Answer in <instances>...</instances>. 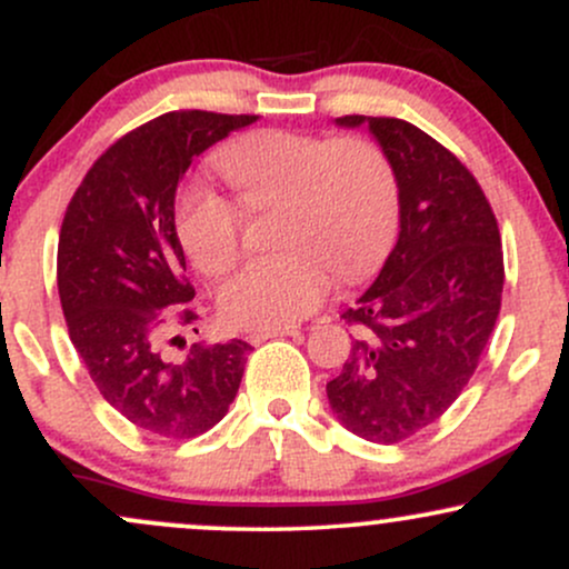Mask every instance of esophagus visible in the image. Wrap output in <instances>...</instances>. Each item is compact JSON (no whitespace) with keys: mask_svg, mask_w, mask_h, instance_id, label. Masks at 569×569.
I'll use <instances>...</instances> for the list:
<instances>
[{"mask_svg":"<svg viewBox=\"0 0 569 569\" xmlns=\"http://www.w3.org/2000/svg\"><path fill=\"white\" fill-rule=\"evenodd\" d=\"M299 329L297 326H280V329H259V331H251L246 339L251 345H259L264 342V339H272V337H297Z\"/></svg>","mask_w":569,"mask_h":569,"instance_id":"obj_1","label":"esophagus"}]
</instances>
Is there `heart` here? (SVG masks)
<instances>
[{"mask_svg": "<svg viewBox=\"0 0 569 569\" xmlns=\"http://www.w3.org/2000/svg\"><path fill=\"white\" fill-rule=\"evenodd\" d=\"M217 168L251 208L280 206L283 251L248 262L219 291L221 316L240 329L302 321L329 293L331 267L361 276L396 232L398 181L371 141L259 130L221 149ZM176 232L202 276L219 278L238 262L240 213L211 189L181 198Z\"/></svg>", "mask_w": 569, "mask_h": 569, "instance_id": "heart-1", "label": "heart"}]
</instances>
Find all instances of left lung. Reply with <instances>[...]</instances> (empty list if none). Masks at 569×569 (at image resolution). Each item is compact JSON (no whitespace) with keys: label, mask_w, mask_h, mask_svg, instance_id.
Returning a JSON list of instances; mask_svg holds the SVG:
<instances>
[{"label":"left lung","mask_w":569,"mask_h":569,"mask_svg":"<svg viewBox=\"0 0 569 569\" xmlns=\"http://www.w3.org/2000/svg\"><path fill=\"white\" fill-rule=\"evenodd\" d=\"M337 126H367L393 166L398 240L342 312L356 339L326 396L350 433L398 443L433 426L479 367L506 280L500 230L473 173L426 130L363 114Z\"/></svg>","instance_id":"8db88e82"}]
</instances>
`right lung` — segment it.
Masks as SVG:
<instances>
[{"mask_svg": "<svg viewBox=\"0 0 569 569\" xmlns=\"http://www.w3.org/2000/svg\"><path fill=\"white\" fill-rule=\"evenodd\" d=\"M257 120L198 109L149 120L93 162L63 217L58 293L71 345L109 407L147 433L192 439L238 396L251 350L243 339L192 345L184 361L162 356V342L181 326L198 335L200 321L176 187L198 154Z\"/></svg>", "mask_w": 569, "mask_h": 569, "instance_id": "1", "label": "right lung"}]
</instances>
